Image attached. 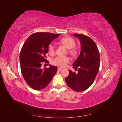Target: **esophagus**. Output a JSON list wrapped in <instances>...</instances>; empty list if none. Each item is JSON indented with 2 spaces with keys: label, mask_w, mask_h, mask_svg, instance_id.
Segmentation results:
<instances>
[{
  "label": "esophagus",
  "mask_w": 122,
  "mask_h": 122,
  "mask_svg": "<svg viewBox=\"0 0 122 122\" xmlns=\"http://www.w3.org/2000/svg\"><path fill=\"white\" fill-rule=\"evenodd\" d=\"M61 70H62L61 68H58V71H61Z\"/></svg>",
  "instance_id": "34e87169"
}]
</instances>
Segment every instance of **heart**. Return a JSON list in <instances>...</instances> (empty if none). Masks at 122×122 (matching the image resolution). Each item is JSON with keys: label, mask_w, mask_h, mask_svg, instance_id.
I'll list each match as a JSON object with an SVG mask.
<instances>
[{"label": "heart", "mask_w": 122, "mask_h": 122, "mask_svg": "<svg viewBox=\"0 0 122 122\" xmlns=\"http://www.w3.org/2000/svg\"><path fill=\"white\" fill-rule=\"evenodd\" d=\"M60 41L61 43L67 47L69 49V53L71 55H75L77 53V50L75 48V41L73 38L70 36H66L61 39ZM48 51L49 53L53 54L55 52V47L53 43H50L48 47ZM70 61L69 57H63L61 56H57L54 58L52 60V64L53 65L58 66L60 67H64L66 64Z\"/></svg>", "instance_id": "heart-1"}]
</instances>
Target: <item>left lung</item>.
<instances>
[{"label": "left lung", "instance_id": "left-lung-1", "mask_svg": "<svg viewBox=\"0 0 122 122\" xmlns=\"http://www.w3.org/2000/svg\"><path fill=\"white\" fill-rule=\"evenodd\" d=\"M81 43L79 56L73 64V68L78 73L69 70V74L65 79L68 86L74 91L86 90L93 84L100 67L99 51L94 41L83 34H75Z\"/></svg>", "mask_w": 122, "mask_h": 122}]
</instances>
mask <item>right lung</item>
I'll return each instance as SVG.
<instances>
[{
    "label": "right lung",
    "mask_w": 122,
    "mask_h": 122,
    "mask_svg": "<svg viewBox=\"0 0 122 122\" xmlns=\"http://www.w3.org/2000/svg\"><path fill=\"white\" fill-rule=\"evenodd\" d=\"M60 34L49 32H36L31 35L24 43L20 53L22 75L28 86L35 90L45 88L57 71L56 66L50 65L41 69L43 64L49 62L46 54L48 47Z\"/></svg>",
    "instance_id": "right-lung-1"
}]
</instances>
